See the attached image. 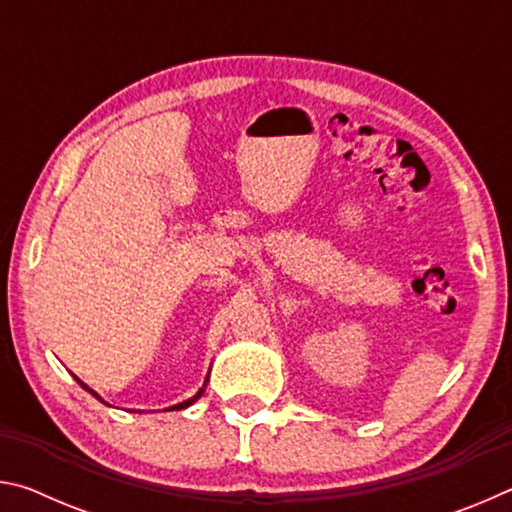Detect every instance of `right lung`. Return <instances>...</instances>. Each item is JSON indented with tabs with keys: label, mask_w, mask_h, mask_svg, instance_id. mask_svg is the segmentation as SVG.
Segmentation results:
<instances>
[{
	"label": "right lung",
	"mask_w": 512,
	"mask_h": 512,
	"mask_svg": "<svg viewBox=\"0 0 512 512\" xmlns=\"http://www.w3.org/2000/svg\"><path fill=\"white\" fill-rule=\"evenodd\" d=\"M76 381H79V384H81V386L85 388V391H90V393H92L94 397H97V400H101V397H99L97 393H94V391H92V388H88V386H85L81 379H76ZM205 386H207V379H205V384H203V388H198V393H196V395H192V397H189V400H185V402H180V404H173V406H171V409H173V411H180V409H187V406H192V404H194V402L198 400V397H201V395L205 393ZM101 402H103V400H101Z\"/></svg>",
	"instance_id": "add662e5"
}]
</instances>
